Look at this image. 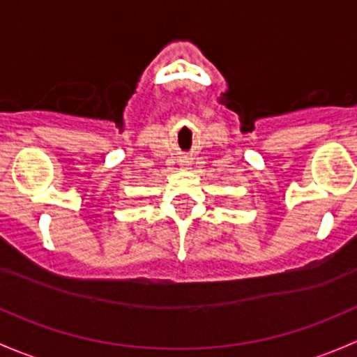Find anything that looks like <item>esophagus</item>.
Returning <instances> with one entry per match:
<instances>
[{"instance_id":"esophagus-1","label":"esophagus","mask_w":357,"mask_h":357,"mask_svg":"<svg viewBox=\"0 0 357 357\" xmlns=\"http://www.w3.org/2000/svg\"><path fill=\"white\" fill-rule=\"evenodd\" d=\"M189 165H190V161H187V160L180 161V167H182V168H189Z\"/></svg>"}]
</instances>
